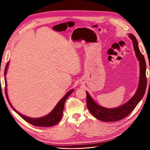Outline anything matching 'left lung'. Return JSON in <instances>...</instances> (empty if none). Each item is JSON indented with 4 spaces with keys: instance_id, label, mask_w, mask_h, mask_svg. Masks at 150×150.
I'll list each match as a JSON object with an SVG mask.
<instances>
[{
    "instance_id": "8db88e82",
    "label": "left lung",
    "mask_w": 150,
    "mask_h": 150,
    "mask_svg": "<svg viewBox=\"0 0 150 150\" xmlns=\"http://www.w3.org/2000/svg\"><path fill=\"white\" fill-rule=\"evenodd\" d=\"M132 39L134 48L137 57L140 61V76L139 87L134 96L127 102L123 105L115 108H106L102 107L97 104L91 98L88 92L86 93V105L91 113L95 118L105 122H115L125 118L131 113L137 105L144 97L147 84L146 76V62L145 57L139 50L138 42L135 37L132 34H129Z\"/></svg>"
}]
</instances>
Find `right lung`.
<instances>
[{"instance_id":"obj_1","label":"right lung","mask_w":150,"mask_h":150,"mask_svg":"<svg viewBox=\"0 0 150 150\" xmlns=\"http://www.w3.org/2000/svg\"><path fill=\"white\" fill-rule=\"evenodd\" d=\"M8 65V62L6 64L5 69V71H4V75H6V70H7V67ZM6 79H5V95L6 99H7L11 107L13 109L14 111L18 113L19 116H20L21 118L25 120V121L28 122L29 123L31 124V125H34L35 126H38V127H50V126H53L59 122L62 118V113H63V110H64V104L65 102H66V99H67V97L74 92V89H71L69 91V92L64 96L63 98L61 99V100L57 103L56 106L55 108L53 109V111H52L50 113L47 115V116L42 117V118H29V117L24 116L21 115V113H19L18 112H17L16 110L11 105V104L10 103L8 99V96L7 94H6Z\"/></svg>"}]
</instances>
